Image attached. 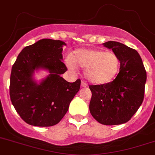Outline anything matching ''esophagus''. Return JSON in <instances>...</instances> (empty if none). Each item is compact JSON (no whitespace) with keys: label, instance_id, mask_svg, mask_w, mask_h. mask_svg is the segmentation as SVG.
<instances>
[{"label":"esophagus","instance_id":"34e87169","mask_svg":"<svg viewBox=\"0 0 155 155\" xmlns=\"http://www.w3.org/2000/svg\"><path fill=\"white\" fill-rule=\"evenodd\" d=\"M87 86V84L85 83L84 81H81V87H86Z\"/></svg>","mask_w":155,"mask_h":155}]
</instances>
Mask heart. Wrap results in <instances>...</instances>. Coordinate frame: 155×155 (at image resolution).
Returning a JSON list of instances; mask_svg holds the SVG:
<instances>
[{
  "instance_id": "b5f03b06",
  "label": "heart",
  "mask_w": 155,
  "mask_h": 155,
  "mask_svg": "<svg viewBox=\"0 0 155 155\" xmlns=\"http://www.w3.org/2000/svg\"><path fill=\"white\" fill-rule=\"evenodd\" d=\"M68 67L84 68L86 78L95 84H105L114 80L120 68V60L113 51L81 48L67 60Z\"/></svg>"
}]
</instances>
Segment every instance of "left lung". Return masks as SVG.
I'll return each mask as SVG.
<instances>
[{"label":"left lung","instance_id":"left-lung-1","mask_svg":"<svg viewBox=\"0 0 155 155\" xmlns=\"http://www.w3.org/2000/svg\"><path fill=\"white\" fill-rule=\"evenodd\" d=\"M104 45L118 55L120 71L110 83L89 85L92 93L90 112L101 124L120 125L130 120L142 104L146 71L136 50L114 41Z\"/></svg>","mask_w":155,"mask_h":155}]
</instances>
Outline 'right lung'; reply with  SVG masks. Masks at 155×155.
Here are the masks:
<instances>
[{
  "instance_id": "add662e5",
  "label": "right lung",
  "mask_w": 155,
  "mask_h": 155,
  "mask_svg": "<svg viewBox=\"0 0 155 155\" xmlns=\"http://www.w3.org/2000/svg\"><path fill=\"white\" fill-rule=\"evenodd\" d=\"M60 40L43 39L20 51L11 70L10 97L21 119L34 126L58 124L81 87V80L70 83L61 74L68 70L62 62ZM46 69L50 75L39 84L32 79L35 70Z\"/></svg>"
}]
</instances>
